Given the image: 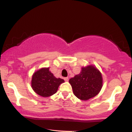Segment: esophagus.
I'll list each match as a JSON object with an SVG mask.
<instances>
[{"label":"esophagus","instance_id":"34e87169","mask_svg":"<svg viewBox=\"0 0 132 132\" xmlns=\"http://www.w3.org/2000/svg\"><path fill=\"white\" fill-rule=\"evenodd\" d=\"M64 81L66 82H68L69 81V78H68V77H66V78H64Z\"/></svg>","mask_w":132,"mask_h":132}]
</instances>
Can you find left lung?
<instances>
[{"instance_id":"1","label":"left lung","mask_w":132,"mask_h":132,"mask_svg":"<svg viewBox=\"0 0 132 132\" xmlns=\"http://www.w3.org/2000/svg\"><path fill=\"white\" fill-rule=\"evenodd\" d=\"M75 95L82 101L94 97L101 91L103 86L102 76L94 65L82 67L79 75L69 80Z\"/></svg>"}]
</instances>
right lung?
I'll use <instances>...</instances> for the list:
<instances>
[{
    "instance_id": "right-lung-1",
    "label": "right lung",
    "mask_w": 132,
    "mask_h": 132,
    "mask_svg": "<svg viewBox=\"0 0 132 132\" xmlns=\"http://www.w3.org/2000/svg\"><path fill=\"white\" fill-rule=\"evenodd\" d=\"M63 82L64 80L54 76L50 68H42L33 74L31 86L38 95L48 97L54 94L60 84Z\"/></svg>"
}]
</instances>
